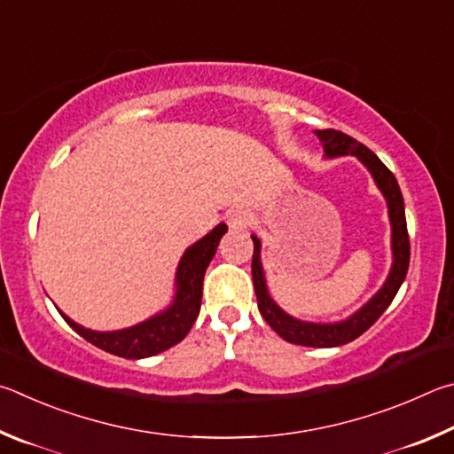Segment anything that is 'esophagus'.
Listing matches in <instances>:
<instances>
[{"mask_svg": "<svg viewBox=\"0 0 454 454\" xmlns=\"http://www.w3.org/2000/svg\"><path fill=\"white\" fill-rule=\"evenodd\" d=\"M251 223V215L243 209H233L227 213V225L229 229H233V231H241Z\"/></svg>", "mask_w": 454, "mask_h": 454, "instance_id": "1", "label": "esophagus"}]
</instances>
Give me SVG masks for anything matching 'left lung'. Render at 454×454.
<instances>
[{"instance_id":"left-lung-1","label":"left lung","mask_w":454,"mask_h":454,"mask_svg":"<svg viewBox=\"0 0 454 454\" xmlns=\"http://www.w3.org/2000/svg\"><path fill=\"white\" fill-rule=\"evenodd\" d=\"M317 137H319L321 145L325 149V157H343V155H355L359 161L371 171L372 179H375L380 193L387 199L388 207V219H391V249H393V267L388 271V277L383 287L372 297L367 305H363L359 311L353 313L348 319L339 323H309L299 321L283 311V309L275 303L267 291V281L263 273V265H261V241L257 235H251L253 245V285H255V295L259 311L263 319L269 323L277 335L289 340L293 345L303 347H339L347 345L361 337L372 323H375L385 309L393 303L396 291L409 271L411 261V245H409V233H407V217H404V201L403 193L396 183L395 175L387 169V165L372 153L369 147L363 143L353 139L351 135L340 133L335 129H317Z\"/></svg>"}]
</instances>
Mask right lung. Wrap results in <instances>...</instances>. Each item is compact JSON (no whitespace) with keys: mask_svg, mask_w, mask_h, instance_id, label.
I'll return each mask as SVG.
<instances>
[{"mask_svg":"<svg viewBox=\"0 0 454 454\" xmlns=\"http://www.w3.org/2000/svg\"><path fill=\"white\" fill-rule=\"evenodd\" d=\"M225 233L227 225L219 223L211 233H207L203 239H199L183 253L177 275H175L173 303L147 321L121 331L101 333L85 329L75 321H71L67 315H63L61 311L59 313L77 335H82L91 345L111 355L123 356V359H145V356L163 353L185 339L189 329L193 327L199 309H201L205 271L211 263L215 251H217L221 237Z\"/></svg>","mask_w":454,"mask_h":454,"instance_id":"obj_1","label":"right lung"}]
</instances>
